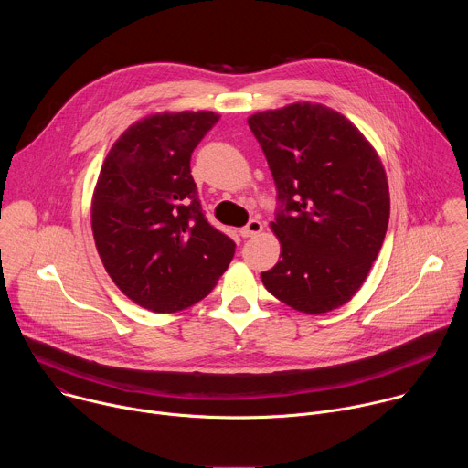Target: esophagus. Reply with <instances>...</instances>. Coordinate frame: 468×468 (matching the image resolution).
Returning <instances> with one entry per match:
<instances>
[{
    "mask_svg": "<svg viewBox=\"0 0 468 468\" xmlns=\"http://www.w3.org/2000/svg\"><path fill=\"white\" fill-rule=\"evenodd\" d=\"M262 231V224L259 222V220H250L244 228H240V237H244V239H250V237H253V235H257V233H261Z\"/></svg>",
    "mask_w": 468,
    "mask_h": 468,
    "instance_id": "esophagus-1",
    "label": "esophagus"
}]
</instances>
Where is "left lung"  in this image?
<instances>
[{"instance_id": "1", "label": "left lung", "mask_w": 468, "mask_h": 468, "mask_svg": "<svg viewBox=\"0 0 468 468\" xmlns=\"http://www.w3.org/2000/svg\"><path fill=\"white\" fill-rule=\"evenodd\" d=\"M276 183L282 259L261 280L287 305L320 314L363 285L388 224V186L374 148L337 111L294 103L248 118Z\"/></svg>"}]
</instances>
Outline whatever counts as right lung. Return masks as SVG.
Listing matches in <instances>:
<instances>
[{
  "mask_svg": "<svg viewBox=\"0 0 468 468\" xmlns=\"http://www.w3.org/2000/svg\"><path fill=\"white\" fill-rule=\"evenodd\" d=\"M218 120L185 111L133 123L98 177L92 231L105 271L155 313L206 298L235 255V242L207 222L190 174L194 148Z\"/></svg>",
  "mask_w": 468,
  "mask_h": 468,
  "instance_id": "add662e5",
  "label": "right lung"
}]
</instances>
